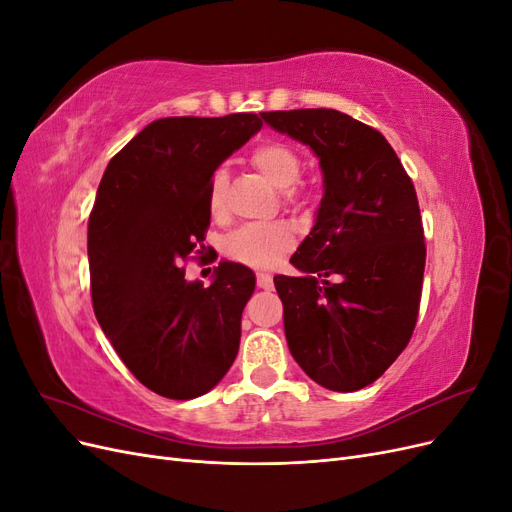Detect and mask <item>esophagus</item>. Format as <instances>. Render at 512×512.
<instances>
[{"mask_svg": "<svg viewBox=\"0 0 512 512\" xmlns=\"http://www.w3.org/2000/svg\"><path fill=\"white\" fill-rule=\"evenodd\" d=\"M256 284L262 290H273V277L269 273H265V271H258L256 273Z\"/></svg>", "mask_w": 512, "mask_h": 512, "instance_id": "34e87169", "label": "esophagus"}]
</instances>
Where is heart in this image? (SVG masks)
I'll use <instances>...</instances> for the list:
<instances>
[{
	"label": "heart",
	"mask_w": 512,
	"mask_h": 512,
	"mask_svg": "<svg viewBox=\"0 0 512 512\" xmlns=\"http://www.w3.org/2000/svg\"><path fill=\"white\" fill-rule=\"evenodd\" d=\"M252 164L265 175L275 188L290 190L301 177V158L290 145L282 141H267L252 151ZM226 173L218 170L209 183V207L218 213L224 205ZM294 243V230L286 222L245 224L237 228L226 241V250L252 267H271Z\"/></svg>",
	"instance_id": "b5f03b06"
}]
</instances>
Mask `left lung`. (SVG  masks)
I'll return each instance as SVG.
<instances>
[{
	"mask_svg": "<svg viewBox=\"0 0 512 512\" xmlns=\"http://www.w3.org/2000/svg\"><path fill=\"white\" fill-rule=\"evenodd\" d=\"M316 153L324 194L290 262L275 275L290 354L337 393L376 382L408 346L421 303L425 241L408 173L386 138L333 108L260 113Z\"/></svg>",
	"mask_w": 512,
	"mask_h": 512,
	"instance_id": "1",
	"label": "left lung"
}]
</instances>
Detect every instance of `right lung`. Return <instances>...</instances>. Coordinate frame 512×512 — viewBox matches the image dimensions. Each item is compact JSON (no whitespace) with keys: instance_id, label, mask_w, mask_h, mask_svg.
<instances>
[{"instance_id":"obj_1","label":"right lung","mask_w":512,"mask_h":512,"mask_svg":"<svg viewBox=\"0 0 512 512\" xmlns=\"http://www.w3.org/2000/svg\"><path fill=\"white\" fill-rule=\"evenodd\" d=\"M260 128L252 113L156 119L102 175L87 228L91 301L119 359L162 397L209 393L239 352L254 273L220 262L203 286L181 262L205 241L215 168Z\"/></svg>"}]
</instances>
